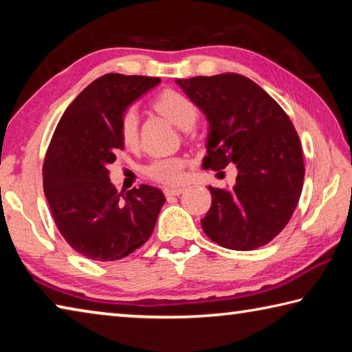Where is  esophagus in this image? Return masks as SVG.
<instances>
[{
	"label": "esophagus",
	"instance_id": "34e87169",
	"mask_svg": "<svg viewBox=\"0 0 352 352\" xmlns=\"http://www.w3.org/2000/svg\"><path fill=\"white\" fill-rule=\"evenodd\" d=\"M183 188H166L164 189V194L168 195V197H172V195H180L183 194Z\"/></svg>",
	"mask_w": 352,
	"mask_h": 352
}]
</instances>
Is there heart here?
I'll return each mask as SVG.
<instances>
[{
    "instance_id": "heart-1",
    "label": "heart",
    "mask_w": 352,
    "mask_h": 352,
    "mask_svg": "<svg viewBox=\"0 0 352 352\" xmlns=\"http://www.w3.org/2000/svg\"><path fill=\"white\" fill-rule=\"evenodd\" d=\"M155 110L162 113L174 126L189 129L197 119V107L188 96L175 90H164L160 93L153 102ZM119 135L127 147H133L138 142V115L133 109H129L122 115ZM147 175L155 182L163 184H177L184 177L183 158H160L147 166Z\"/></svg>"
}]
</instances>
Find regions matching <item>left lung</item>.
<instances>
[{"instance_id": "1", "label": "left lung", "mask_w": 352, "mask_h": 352, "mask_svg": "<svg viewBox=\"0 0 352 352\" xmlns=\"http://www.w3.org/2000/svg\"><path fill=\"white\" fill-rule=\"evenodd\" d=\"M204 111L208 138L204 168L233 163V189L210 186L212 204L200 220L219 245L248 252L276 237L294 214L305 180L298 133L284 110L241 74L177 79Z\"/></svg>"}]
</instances>
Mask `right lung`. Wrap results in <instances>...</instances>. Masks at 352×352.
I'll return each mask as SVG.
<instances>
[{"label": "right lung", "mask_w": 352, "mask_h": 352, "mask_svg": "<svg viewBox=\"0 0 352 352\" xmlns=\"http://www.w3.org/2000/svg\"><path fill=\"white\" fill-rule=\"evenodd\" d=\"M162 79L105 74L69 107L52 136L43 164V188L58 231L77 253L116 261L140 248L164 205L158 188L118 192L109 164L124 147L122 115Z\"/></svg>", "instance_id": "right-lung-1"}]
</instances>
